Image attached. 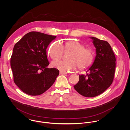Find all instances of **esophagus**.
Segmentation results:
<instances>
[{
	"label": "esophagus",
	"mask_w": 130,
	"mask_h": 130,
	"mask_svg": "<svg viewBox=\"0 0 130 130\" xmlns=\"http://www.w3.org/2000/svg\"><path fill=\"white\" fill-rule=\"evenodd\" d=\"M59 74H67V73H66V72H59Z\"/></svg>",
	"instance_id": "esophagus-1"
}]
</instances>
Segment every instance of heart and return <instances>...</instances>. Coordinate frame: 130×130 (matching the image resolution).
Instances as JSON below:
<instances>
[{
	"mask_svg": "<svg viewBox=\"0 0 130 130\" xmlns=\"http://www.w3.org/2000/svg\"><path fill=\"white\" fill-rule=\"evenodd\" d=\"M65 52L71 53L68 61L53 62L52 66L61 72H69L75 70L78 67L79 70H84L89 67L93 60V53L90 48H86L79 42L70 40L62 44L59 42L53 43L48 50V54L54 60H59Z\"/></svg>",
	"mask_w": 130,
	"mask_h": 130,
	"instance_id": "obj_1",
	"label": "heart"
}]
</instances>
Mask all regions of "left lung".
<instances>
[{"label":"left lung","mask_w":130,"mask_h":130,"mask_svg":"<svg viewBox=\"0 0 130 130\" xmlns=\"http://www.w3.org/2000/svg\"><path fill=\"white\" fill-rule=\"evenodd\" d=\"M90 38L96 48L94 60L86 74L79 75V81L74 86L79 94L89 98L96 96L110 87L116 68V57L110 44L96 37Z\"/></svg>","instance_id":"left-lung-1"}]
</instances>
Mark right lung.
<instances>
[{"label": "right lung", "mask_w": 130, "mask_h": 130, "mask_svg": "<svg viewBox=\"0 0 130 130\" xmlns=\"http://www.w3.org/2000/svg\"><path fill=\"white\" fill-rule=\"evenodd\" d=\"M56 37L37 31L24 35L14 45L10 59L14 82L24 93L40 95L55 83L59 74L49 65L46 50Z\"/></svg>", "instance_id": "obj_1"}]
</instances>
